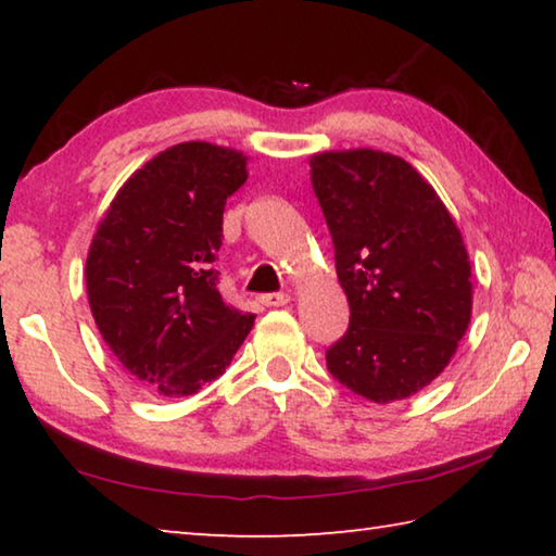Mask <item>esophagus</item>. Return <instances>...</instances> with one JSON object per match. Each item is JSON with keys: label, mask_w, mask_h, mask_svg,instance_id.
<instances>
[{"label": "esophagus", "mask_w": 556, "mask_h": 556, "mask_svg": "<svg viewBox=\"0 0 556 556\" xmlns=\"http://www.w3.org/2000/svg\"><path fill=\"white\" fill-rule=\"evenodd\" d=\"M260 304L262 306H285V304H289V294H265V296H260Z\"/></svg>", "instance_id": "1"}]
</instances>
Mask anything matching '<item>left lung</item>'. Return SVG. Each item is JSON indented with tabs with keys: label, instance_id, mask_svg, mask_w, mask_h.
<instances>
[{
	"label": "left lung",
	"instance_id": "obj_1",
	"mask_svg": "<svg viewBox=\"0 0 556 556\" xmlns=\"http://www.w3.org/2000/svg\"><path fill=\"white\" fill-rule=\"evenodd\" d=\"M312 186L351 304L328 372L370 402L409 397L446 368L470 321L456 223L404 159L372 149L316 154Z\"/></svg>",
	"mask_w": 556,
	"mask_h": 556
}]
</instances>
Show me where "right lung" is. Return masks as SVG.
<instances>
[{"mask_svg":"<svg viewBox=\"0 0 556 556\" xmlns=\"http://www.w3.org/2000/svg\"><path fill=\"white\" fill-rule=\"evenodd\" d=\"M248 181L244 156L184 142L119 188L92 238V316L131 380L186 397L228 368L255 314L225 304L213 269L225 201Z\"/></svg>","mask_w":556,"mask_h":556,"instance_id":"right-lung-1","label":"right lung"}]
</instances>
